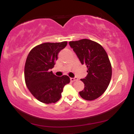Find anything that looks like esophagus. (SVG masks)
Here are the masks:
<instances>
[{
    "instance_id": "obj_1",
    "label": "esophagus",
    "mask_w": 134,
    "mask_h": 134,
    "mask_svg": "<svg viewBox=\"0 0 134 134\" xmlns=\"http://www.w3.org/2000/svg\"><path fill=\"white\" fill-rule=\"evenodd\" d=\"M78 79L77 77H73V78H70V81L71 82H74V81H77Z\"/></svg>"
}]
</instances>
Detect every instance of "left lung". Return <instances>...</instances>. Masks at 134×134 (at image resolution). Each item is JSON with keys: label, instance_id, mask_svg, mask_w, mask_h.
Here are the masks:
<instances>
[{"label": "left lung", "instance_id": "8db88e82", "mask_svg": "<svg viewBox=\"0 0 134 134\" xmlns=\"http://www.w3.org/2000/svg\"><path fill=\"white\" fill-rule=\"evenodd\" d=\"M81 64L86 65L87 76L81 79L84 90L79 92L81 98L91 101L101 96L111 81L112 69L107 52L101 44L88 39L69 41Z\"/></svg>", "mask_w": 134, "mask_h": 134}]
</instances>
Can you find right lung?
I'll return each instance as SVG.
<instances>
[{
  "label": "right lung",
  "mask_w": 134,
  "mask_h": 134,
  "mask_svg": "<svg viewBox=\"0 0 134 134\" xmlns=\"http://www.w3.org/2000/svg\"><path fill=\"white\" fill-rule=\"evenodd\" d=\"M67 44V41L44 43L34 47L27 57L24 67L26 84L33 96L43 103L58 101L64 87L70 82L69 76L57 77L51 71L58 53Z\"/></svg>",
  "instance_id": "add662e5"
}]
</instances>
